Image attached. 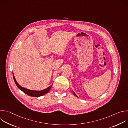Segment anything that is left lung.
Wrapping results in <instances>:
<instances>
[{
    "mask_svg": "<svg viewBox=\"0 0 128 128\" xmlns=\"http://www.w3.org/2000/svg\"><path fill=\"white\" fill-rule=\"evenodd\" d=\"M72 92H73V93H74V96H76V97H78V96H77V95L76 94V93H75L74 92V90H72Z\"/></svg>",
    "mask_w": 128,
    "mask_h": 128,
    "instance_id": "left-lung-1",
    "label": "left lung"
}]
</instances>
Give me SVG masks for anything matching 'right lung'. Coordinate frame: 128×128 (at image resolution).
I'll return each instance as SVG.
<instances>
[{
  "label": "right lung",
  "mask_w": 128,
  "mask_h": 128,
  "mask_svg": "<svg viewBox=\"0 0 128 128\" xmlns=\"http://www.w3.org/2000/svg\"><path fill=\"white\" fill-rule=\"evenodd\" d=\"M12 74H13V78H14V81L15 84H16V86H17V87L19 88L20 90L23 91L24 93H25L26 94H27L30 96H31V97H40V96H43V95L46 94V93H48L49 92V90H50V89L52 88V84L48 88H47L46 89H44L43 90H29V89L25 88L21 86L16 81L13 72H12Z\"/></svg>",
  "instance_id": "right-lung-1"
}]
</instances>
